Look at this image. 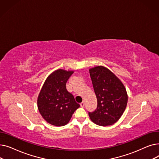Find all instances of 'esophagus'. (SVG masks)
<instances>
[{
	"instance_id": "obj_1",
	"label": "esophagus",
	"mask_w": 159,
	"mask_h": 159,
	"mask_svg": "<svg viewBox=\"0 0 159 159\" xmlns=\"http://www.w3.org/2000/svg\"><path fill=\"white\" fill-rule=\"evenodd\" d=\"M80 106H81L82 107H84V102H82L80 104Z\"/></svg>"
}]
</instances>
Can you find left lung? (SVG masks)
<instances>
[{"label": "left lung", "instance_id": "obj_1", "mask_svg": "<svg viewBox=\"0 0 159 159\" xmlns=\"http://www.w3.org/2000/svg\"><path fill=\"white\" fill-rule=\"evenodd\" d=\"M89 71L97 99V109L89 112V118L98 126H111L119 120L126 107V88L121 80L104 66H95Z\"/></svg>", "mask_w": 159, "mask_h": 159}]
</instances>
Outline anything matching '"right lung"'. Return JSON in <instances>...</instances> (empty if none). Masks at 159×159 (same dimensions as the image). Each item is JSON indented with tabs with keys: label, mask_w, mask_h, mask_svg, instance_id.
<instances>
[{
	"label": "right lung",
	"mask_w": 159,
	"mask_h": 159,
	"mask_svg": "<svg viewBox=\"0 0 159 159\" xmlns=\"http://www.w3.org/2000/svg\"><path fill=\"white\" fill-rule=\"evenodd\" d=\"M73 73V71L55 70L47 77L38 96L37 106L40 115L53 126H65L80 107L66 87Z\"/></svg>",
	"instance_id": "obj_1"
}]
</instances>
